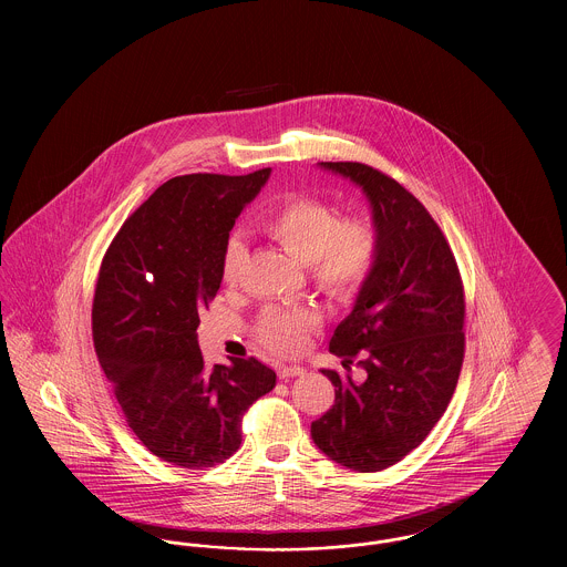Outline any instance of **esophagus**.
<instances>
[{"label": "esophagus", "instance_id": "obj_1", "mask_svg": "<svg viewBox=\"0 0 567 567\" xmlns=\"http://www.w3.org/2000/svg\"><path fill=\"white\" fill-rule=\"evenodd\" d=\"M306 374V370L301 368V365H280L278 368V377L280 380H289V378L293 377H303Z\"/></svg>", "mask_w": 567, "mask_h": 567}]
</instances>
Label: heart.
<instances>
[{
  "label": "heart",
  "instance_id": "obj_1",
  "mask_svg": "<svg viewBox=\"0 0 567 567\" xmlns=\"http://www.w3.org/2000/svg\"><path fill=\"white\" fill-rule=\"evenodd\" d=\"M261 227L297 261L306 264L315 285L331 297L351 296L377 259V227L368 216H338L329 204L312 197L274 206L261 218ZM243 259L244 243L231 236L223 248L225 280H236ZM315 319L310 308H270L259 321L257 336L270 351L293 354L303 347Z\"/></svg>",
  "mask_w": 567,
  "mask_h": 567
}]
</instances>
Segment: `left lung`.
<instances>
[{
	"instance_id": "obj_1",
	"label": "left lung",
	"mask_w": 567,
	"mask_h": 567,
	"mask_svg": "<svg viewBox=\"0 0 567 567\" xmlns=\"http://www.w3.org/2000/svg\"><path fill=\"white\" fill-rule=\"evenodd\" d=\"M363 190L372 208L374 266L336 327L329 351L347 374L323 370L336 402L310 427L327 457L380 472L412 453L451 402L463 363L465 299L457 261L437 223L408 190L370 165L319 163ZM362 352L363 381L348 374Z\"/></svg>"
}]
</instances>
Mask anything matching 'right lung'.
Wrapping results in <instances>:
<instances>
[{"label":"right lung","instance_id":"add662e5","mask_svg":"<svg viewBox=\"0 0 567 567\" xmlns=\"http://www.w3.org/2000/svg\"><path fill=\"white\" fill-rule=\"evenodd\" d=\"M270 174L163 183L123 223L102 261L93 299L100 365L137 440L181 467L231 457L244 412L276 384L255 357L208 370L197 342L199 312L223 280L229 231Z\"/></svg>","mask_w":567,"mask_h":567}]
</instances>
